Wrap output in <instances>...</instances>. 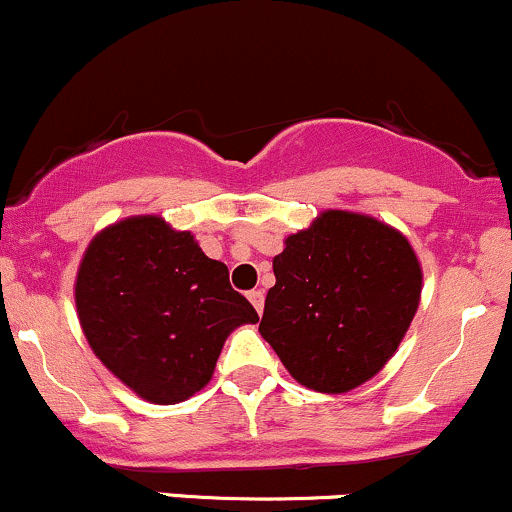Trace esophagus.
<instances>
[{
    "label": "esophagus",
    "mask_w": 512,
    "mask_h": 512,
    "mask_svg": "<svg viewBox=\"0 0 512 512\" xmlns=\"http://www.w3.org/2000/svg\"><path fill=\"white\" fill-rule=\"evenodd\" d=\"M249 302L254 304L258 314H263V302H266V295H263V290H251L249 292Z\"/></svg>",
    "instance_id": "34e87169"
}]
</instances>
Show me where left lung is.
<instances>
[{
	"instance_id": "left-lung-1",
	"label": "left lung",
	"mask_w": 512,
	"mask_h": 512,
	"mask_svg": "<svg viewBox=\"0 0 512 512\" xmlns=\"http://www.w3.org/2000/svg\"><path fill=\"white\" fill-rule=\"evenodd\" d=\"M258 331L292 377L350 392L387 365L421 300V266L396 229L329 210L273 258Z\"/></svg>"
}]
</instances>
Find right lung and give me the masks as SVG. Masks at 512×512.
<instances>
[{
	"label": "right lung",
	"instance_id": "add662e5",
	"mask_svg": "<svg viewBox=\"0 0 512 512\" xmlns=\"http://www.w3.org/2000/svg\"><path fill=\"white\" fill-rule=\"evenodd\" d=\"M86 341L120 382L152 404H176L210 382L229 331L258 314L191 232L162 217L103 229L77 273Z\"/></svg>",
	"mask_w": 512,
	"mask_h": 512
}]
</instances>
